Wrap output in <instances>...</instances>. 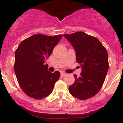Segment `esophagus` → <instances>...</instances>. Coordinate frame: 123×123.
<instances>
[{"label":"esophagus","instance_id":"esophagus-1","mask_svg":"<svg viewBox=\"0 0 123 123\" xmlns=\"http://www.w3.org/2000/svg\"><path fill=\"white\" fill-rule=\"evenodd\" d=\"M66 74H67L64 73V72H61V75L62 77H64V76H65V75H66Z\"/></svg>","mask_w":123,"mask_h":123}]
</instances>
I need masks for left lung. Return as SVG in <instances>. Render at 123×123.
<instances>
[{
    "label": "left lung",
    "instance_id": "8db88e82",
    "mask_svg": "<svg viewBox=\"0 0 123 123\" xmlns=\"http://www.w3.org/2000/svg\"><path fill=\"white\" fill-rule=\"evenodd\" d=\"M64 36L75 51L76 61L82 68L80 76L74 75L75 82L69 87L70 93L80 100L95 95L103 84L108 70V55L100 41L84 32Z\"/></svg>",
    "mask_w": 123,
    "mask_h": 123
}]
</instances>
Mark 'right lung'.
Segmentation results:
<instances>
[{"label":"right lung","instance_id":"obj_1","mask_svg":"<svg viewBox=\"0 0 123 123\" xmlns=\"http://www.w3.org/2000/svg\"><path fill=\"white\" fill-rule=\"evenodd\" d=\"M62 36L37 34L22 41L16 50V77L20 87L29 97L43 99L53 91L60 72H49L44 62Z\"/></svg>","mask_w":123,"mask_h":123}]
</instances>
